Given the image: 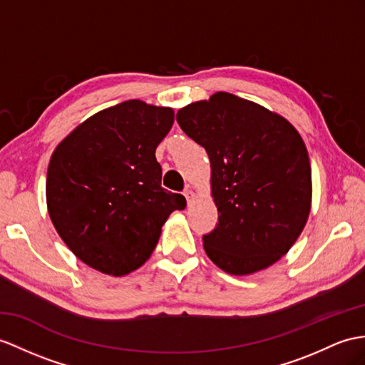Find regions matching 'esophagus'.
Wrapping results in <instances>:
<instances>
[{"label":"esophagus","mask_w":365,"mask_h":365,"mask_svg":"<svg viewBox=\"0 0 365 365\" xmlns=\"http://www.w3.org/2000/svg\"><path fill=\"white\" fill-rule=\"evenodd\" d=\"M184 197H185V200H187V204H192L193 200H195V193H193V190L190 187H187V189L184 190Z\"/></svg>","instance_id":"esophagus-1"}]
</instances>
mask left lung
<instances>
[{"label":"left lung","mask_w":365,"mask_h":365,"mask_svg":"<svg viewBox=\"0 0 365 365\" xmlns=\"http://www.w3.org/2000/svg\"><path fill=\"white\" fill-rule=\"evenodd\" d=\"M181 130L204 147L218 225L204 251L234 275L262 271L285 255L311 209L307 147L291 123L251 101L215 93L176 113Z\"/></svg>","instance_id":"left-lung-1"}]
</instances>
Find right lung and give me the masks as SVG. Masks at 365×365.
Listing matches in <instances>:
<instances>
[{"mask_svg":"<svg viewBox=\"0 0 365 365\" xmlns=\"http://www.w3.org/2000/svg\"><path fill=\"white\" fill-rule=\"evenodd\" d=\"M165 106L127 101L86 119L51 156L46 202L77 259L120 277L152 255L161 227L185 198L161 187L156 147L173 125Z\"/></svg>","mask_w":365,"mask_h":365,"instance_id":"obj_1","label":"right lung"}]
</instances>
